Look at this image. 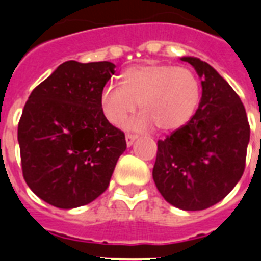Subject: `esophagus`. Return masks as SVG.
Listing matches in <instances>:
<instances>
[{"instance_id": "obj_1", "label": "esophagus", "mask_w": 261, "mask_h": 261, "mask_svg": "<svg viewBox=\"0 0 261 261\" xmlns=\"http://www.w3.org/2000/svg\"><path fill=\"white\" fill-rule=\"evenodd\" d=\"M135 139H137V135H134V134H127V135H126V143H127V146H131V145L134 143Z\"/></svg>"}]
</instances>
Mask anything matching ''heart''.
Segmentation results:
<instances>
[{
	"mask_svg": "<svg viewBox=\"0 0 261 261\" xmlns=\"http://www.w3.org/2000/svg\"><path fill=\"white\" fill-rule=\"evenodd\" d=\"M200 101V84L194 71L172 65H138L123 73L122 87L114 83L100 92V107L106 119L119 126L137 110L142 114L126 124L143 131L157 126L174 131L190 122Z\"/></svg>",
	"mask_w": 261,
	"mask_h": 261,
	"instance_id": "heart-1",
	"label": "heart"
}]
</instances>
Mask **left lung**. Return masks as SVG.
<instances>
[{
    "label": "left lung",
    "mask_w": 261,
    "mask_h": 261,
    "mask_svg": "<svg viewBox=\"0 0 261 261\" xmlns=\"http://www.w3.org/2000/svg\"><path fill=\"white\" fill-rule=\"evenodd\" d=\"M180 59L202 79V98L186 126L157 142L153 180L172 206L204 210L243 176L251 128L239 94L214 67L195 57Z\"/></svg>",
    "instance_id": "left-lung-1"
}]
</instances>
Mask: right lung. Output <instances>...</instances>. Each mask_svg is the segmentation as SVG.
I'll list each match as a JSON object with an SVG mask.
<instances>
[{
    "instance_id": "obj_1",
    "label": "right lung",
    "mask_w": 261,
    "mask_h": 261,
    "mask_svg": "<svg viewBox=\"0 0 261 261\" xmlns=\"http://www.w3.org/2000/svg\"><path fill=\"white\" fill-rule=\"evenodd\" d=\"M115 73L111 62L67 61L32 90L18 122L24 180L51 206L75 208L107 190L124 133L106 119L100 92Z\"/></svg>"
}]
</instances>
